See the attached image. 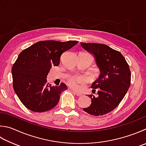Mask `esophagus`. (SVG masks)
<instances>
[{"instance_id":"obj_1","label":"esophagus","mask_w":146,"mask_h":146,"mask_svg":"<svg viewBox=\"0 0 146 146\" xmlns=\"http://www.w3.org/2000/svg\"><path fill=\"white\" fill-rule=\"evenodd\" d=\"M73 93H74V94L76 95L77 96H78V97H80V96H82V93H78L77 92H75V91H73Z\"/></svg>"}]
</instances>
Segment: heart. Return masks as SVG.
I'll use <instances>...</instances> for the list:
<instances>
[{"mask_svg": "<svg viewBox=\"0 0 146 146\" xmlns=\"http://www.w3.org/2000/svg\"><path fill=\"white\" fill-rule=\"evenodd\" d=\"M67 84L74 90H78L88 83V78L85 76H72L67 79Z\"/></svg>", "mask_w": 146, "mask_h": 146, "instance_id": "b5f03b06", "label": "heart"}]
</instances>
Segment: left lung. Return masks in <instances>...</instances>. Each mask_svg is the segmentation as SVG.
Segmentation results:
<instances>
[{
  "mask_svg": "<svg viewBox=\"0 0 146 146\" xmlns=\"http://www.w3.org/2000/svg\"><path fill=\"white\" fill-rule=\"evenodd\" d=\"M82 47L95 57L100 75L91 86L92 104L83 111L93 116H102L119 106L131 83L128 63L119 51L103 44L81 42Z\"/></svg>",
  "mask_w": 146,
  "mask_h": 146,
  "instance_id": "1",
  "label": "left lung"
}]
</instances>
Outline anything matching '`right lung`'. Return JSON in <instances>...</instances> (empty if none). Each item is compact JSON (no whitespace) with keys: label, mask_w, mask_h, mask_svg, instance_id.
<instances>
[{"label":"right lung","mask_w":146,"mask_h":146,"mask_svg":"<svg viewBox=\"0 0 146 146\" xmlns=\"http://www.w3.org/2000/svg\"><path fill=\"white\" fill-rule=\"evenodd\" d=\"M78 41L43 40L34 44L19 54L12 67L13 86L21 103L32 111L42 112L55 107L62 92V82L51 86L46 80L52 66H58L63 53Z\"/></svg>","instance_id":"add662e5"}]
</instances>
